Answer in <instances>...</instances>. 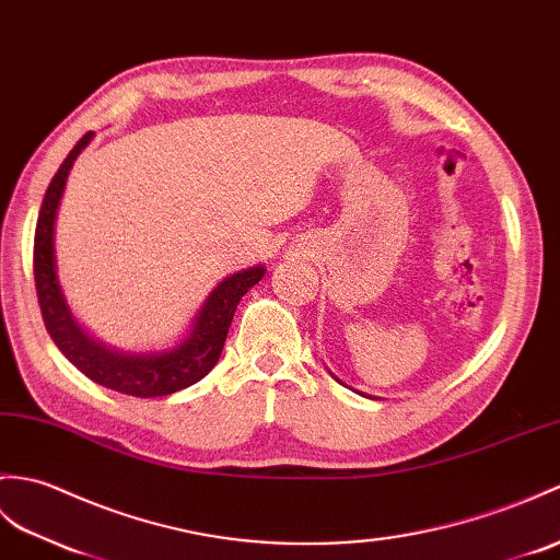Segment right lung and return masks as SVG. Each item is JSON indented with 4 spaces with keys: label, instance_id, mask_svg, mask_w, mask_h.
Listing matches in <instances>:
<instances>
[{
    "label": "right lung",
    "instance_id": "obj_1",
    "mask_svg": "<svg viewBox=\"0 0 560 560\" xmlns=\"http://www.w3.org/2000/svg\"><path fill=\"white\" fill-rule=\"evenodd\" d=\"M93 136V131L85 133L75 142L69 158L61 162L45 192L40 217H37L33 271L45 327L61 353L95 384L138 398L176 394L180 388L200 382L217 365L233 312H236L241 298L265 277L267 269L257 265L219 281L212 293L205 298L200 310L195 312L186 339L162 353H124V350L95 341L71 315L67 298L61 293L55 257V224L61 195L67 188L73 162Z\"/></svg>",
    "mask_w": 560,
    "mask_h": 560
}]
</instances>
